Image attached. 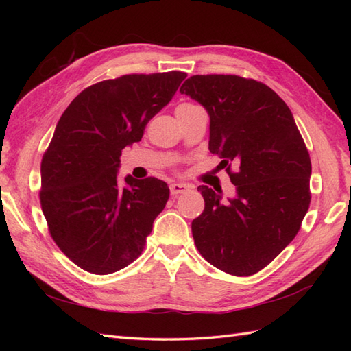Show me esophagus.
<instances>
[{"label":"esophagus","mask_w":351,"mask_h":351,"mask_svg":"<svg viewBox=\"0 0 351 351\" xmlns=\"http://www.w3.org/2000/svg\"><path fill=\"white\" fill-rule=\"evenodd\" d=\"M169 189H170L171 196H178V195H181V193L189 190V187L185 184H170Z\"/></svg>","instance_id":"1"}]
</instances>
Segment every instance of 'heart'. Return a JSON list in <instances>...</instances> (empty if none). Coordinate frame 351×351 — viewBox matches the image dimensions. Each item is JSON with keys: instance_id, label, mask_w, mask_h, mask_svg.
<instances>
[{"instance_id": "heart-1", "label": "heart", "mask_w": 351, "mask_h": 351, "mask_svg": "<svg viewBox=\"0 0 351 351\" xmlns=\"http://www.w3.org/2000/svg\"><path fill=\"white\" fill-rule=\"evenodd\" d=\"M180 107H191V104H182V106H180Z\"/></svg>"}]
</instances>
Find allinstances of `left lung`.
Masks as SVG:
<instances>
[{
  "mask_svg": "<svg viewBox=\"0 0 351 351\" xmlns=\"http://www.w3.org/2000/svg\"><path fill=\"white\" fill-rule=\"evenodd\" d=\"M181 93L210 114V151L237 187L225 202L206 185L205 208L191 221L195 244L208 263L232 276L263 270L300 230L311 204L309 152L279 95L238 75H193ZM237 170L232 169V164Z\"/></svg>",
  "mask_w": 351,
  "mask_h": 351,
  "instance_id": "obj_1",
  "label": "left lung"
}]
</instances>
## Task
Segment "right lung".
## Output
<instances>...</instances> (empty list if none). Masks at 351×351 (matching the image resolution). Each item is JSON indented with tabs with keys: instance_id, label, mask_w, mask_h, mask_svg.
Returning <instances> with one entry per match:
<instances>
[{
	"instance_id": "1",
	"label": "right lung",
	"mask_w": 351,
	"mask_h": 351,
	"mask_svg": "<svg viewBox=\"0 0 351 351\" xmlns=\"http://www.w3.org/2000/svg\"><path fill=\"white\" fill-rule=\"evenodd\" d=\"M185 72L130 73L86 87L57 123L40 164V206L49 235L73 264L111 274L140 256L169 200L156 178L117 182L122 149L140 141Z\"/></svg>"
}]
</instances>
